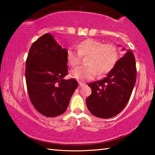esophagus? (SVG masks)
I'll return each instance as SVG.
<instances>
[{"instance_id": "1", "label": "esophagus", "mask_w": 155, "mask_h": 155, "mask_svg": "<svg viewBox=\"0 0 155 155\" xmlns=\"http://www.w3.org/2000/svg\"><path fill=\"white\" fill-rule=\"evenodd\" d=\"M78 85H79V87H83V86L85 85V84L81 83V82H78Z\"/></svg>"}]
</instances>
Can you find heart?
<instances>
[{
	"label": "heart",
	"instance_id": "heart-1",
	"mask_svg": "<svg viewBox=\"0 0 155 155\" xmlns=\"http://www.w3.org/2000/svg\"><path fill=\"white\" fill-rule=\"evenodd\" d=\"M76 51L70 48L67 51L68 64L75 67L82 57H86L85 65L74 68L70 76L77 80H90L96 74L103 76L111 71L119 58L117 47L114 44H104L94 39H87L77 44Z\"/></svg>",
	"mask_w": 155,
	"mask_h": 155
}]
</instances>
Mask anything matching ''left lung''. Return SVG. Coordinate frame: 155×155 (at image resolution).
<instances>
[{"label":"left lung","instance_id":"left-lung-1","mask_svg":"<svg viewBox=\"0 0 155 155\" xmlns=\"http://www.w3.org/2000/svg\"><path fill=\"white\" fill-rule=\"evenodd\" d=\"M136 77L135 57L128 51L106 77L88 84L91 89V95L86 99L89 111L100 118H110L118 114L129 101Z\"/></svg>","mask_w":155,"mask_h":155}]
</instances>
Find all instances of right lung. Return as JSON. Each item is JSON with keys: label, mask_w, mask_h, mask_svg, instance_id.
<instances>
[{"label": "right lung", "mask_w": 155, "mask_h": 155, "mask_svg": "<svg viewBox=\"0 0 155 155\" xmlns=\"http://www.w3.org/2000/svg\"><path fill=\"white\" fill-rule=\"evenodd\" d=\"M67 50L46 33L31 45L26 61L25 78L31 102L39 113L53 117L66 111L78 87L68 74Z\"/></svg>", "instance_id": "obj_1"}]
</instances>
